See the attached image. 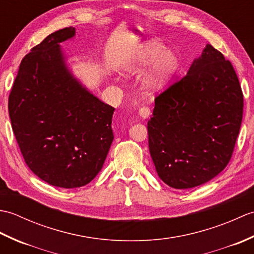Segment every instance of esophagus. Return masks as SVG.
Segmentation results:
<instances>
[{
  "label": "esophagus",
  "mask_w": 254,
  "mask_h": 254,
  "mask_svg": "<svg viewBox=\"0 0 254 254\" xmlns=\"http://www.w3.org/2000/svg\"><path fill=\"white\" fill-rule=\"evenodd\" d=\"M149 115H150V110H149V108L148 107H141L138 109V116L141 117V118H143V119H147L148 117H149Z\"/></svg>",
  "instance_id": "34e87169"
}]
</instances>
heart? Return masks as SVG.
<instances>
[{
  "mask_svg": "<svg viewBox=\"0 0 254 254\" xmlns=\"http://www.w3.org/2000/svg\"><path fill=\"white\" fill-rule=\"evenodd\" d=\"M150 64L143 77V88L155 93L164 89L175 77L180 66V57L174 49L166 48L158 40H148L137 48L133 57L124 64L122 69L127 75L142 73Z\"/></svg>",
  "mask_w": 254,
  "mask_h": 254,
  "instance_id": "heart-1",
  "label": "heart"
}]
</instances>
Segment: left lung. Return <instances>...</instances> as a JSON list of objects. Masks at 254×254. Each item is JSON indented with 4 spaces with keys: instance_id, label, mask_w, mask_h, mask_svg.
Here are the masks:
<instances>
[{
    "instance_id": "8db88e82",
    "label": "left lung",
    "mask_w": 254,
    "mask_h": 254,
    "mask_svg": "<svg viewBox=\"0 0 254 254\" xmlns=\"http://www.w3.org/2000/svg\"><path fill=\"white\" fill-rule=\"evenodd\" d=\"M244 96L231 63L207 44L185 77L155 99L148 147L158 177L174 189L212 180L227 166Z\"/></svg>"
}]
</instances>
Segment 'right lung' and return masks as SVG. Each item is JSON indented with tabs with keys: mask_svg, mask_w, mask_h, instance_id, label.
<instances>
[{
	"mask_svg": "<svg viewBox=\"0 0 254 254\" xmlns=\"http://www.w3.org/2000/svg\"><path fill=\"white\" fill-rule=\"evenodd\" d=\"M75 36L60 29L21 60L8 113L29 169L51 186L74 189L98 175L113 141L115 108L74 76L60 44Z\"/></svg>",
	"mask_w": 254,
	"mask_h": 254,
	"instance_id": "add662e5",
	"label": "right lung"
}]
</instances>
